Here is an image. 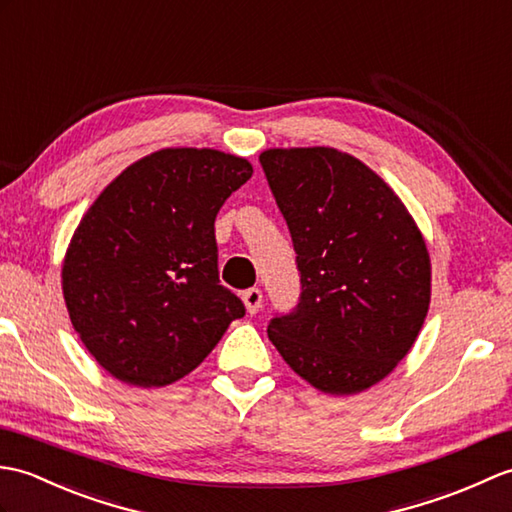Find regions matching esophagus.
Masks as SVG:
<instances>
[{
    "instance_id": "obj_1",
    "label": "esophagus",
    "mask_w": 512,
    "mask_h": 512,
    "mask_svg": "<svg viewBox=\"0 0 512 512\" xmlns=\"http://www.w3.org/2000/svg\"><path fill=\"white\" fill-rule=\"evenodd\" d=\"M243 302H245V309L249 315H254L260 311V306H263V291L252 287L243 291Z\"/></svg>"
}]
</instances>
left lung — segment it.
Wrapping results in <instances>:
<instances>
[{"mask_svg":"<svg viewBox=\"0 0 512 512\" xmlns=\"http://www.w3.org/2000/svg\"><path fill=\"white\" fill-rule=\"evenodd\" d=\"M260 166L287 221L300 298L267 335L302 379L355 394L416 342L431 293L423 236L401 199L352 155L271 149Z\"/></svg>","mask_w":512,"mask_h":512,"instance_id":"left-lung-1","label":"left lung"}]
</instances>
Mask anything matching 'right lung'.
I'll use <instances>...</instances> for the list:
<instances>
[{
    "mask_svg": "<svg viewBox=\"0 0 512 512\" xmlns=\"http://www.w3.org/2000/svg\"><path fill=\"white\" fill-rule=\"evenodd\" d=\"M252 164L164 149L131 164L87 210L63 263L70 320L113 377L160 388L195 370L245 304L219 280L214 219Z\"/></svg>",
    "mask_w": 512,
    "mask_h": 512,
    "instance_id": "add662e5",
    "label": "right lung"
}]
</instances>
